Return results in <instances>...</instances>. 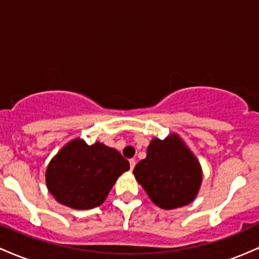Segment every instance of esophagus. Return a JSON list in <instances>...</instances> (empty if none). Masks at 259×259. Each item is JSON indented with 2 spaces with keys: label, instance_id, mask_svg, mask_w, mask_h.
Listing matches in <instances>:
<instances>
[{
  "label": "esophagus",
  "instance_id": "34e87169",
  "mask_svg": "<svg viewBox=\"0 0 259 259\" xmlns=\"http://www.w3.org/2000/svg\"><path fill=\"white\" fill-rule=\"evenodd\" d=\"M129 163H130V169H132V170H133V169L135 168L136 160H135V159H130V160H129Z\"/></svg>",
  "mask_w": 259,
  "mask_h": 259
}]
</instances>
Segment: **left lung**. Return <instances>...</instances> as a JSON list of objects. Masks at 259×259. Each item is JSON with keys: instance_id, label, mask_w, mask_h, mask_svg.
<instances>
[{"instance_id": "left-lung-1", "label": "left lung", "mask_w": 259, "mask_h": 259, "mask_svg": "<svg viewBox=\"0 0 259 259\" xmlns=\"http://www.w3.org/2000/svg\"><path fill=\"white\" fill-rule=\"evenodd\" d=\"M134 175L151 201L163 209L191 203L202 183L200 162L177 134L164 140L153 139L146 158L134 168Z\"/></svg>"}]
</instances>
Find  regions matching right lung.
Listing matches in <instances>:
<instances>
[{
    "label": "right lung",
    "instance_id": "1",
    "mask_svg": "<svg viewBox=\"0 0 259 259\" xmlns=\"http://www.w3.org/2000/svg\"><path fill=\"white\" fill-rule=\"evenodd\" d=\"M129 169V162L114 148L74 139L50 162L46 185L59 203L91 209L105 202L118 178Z\"/></svg>",
    "mask_w": 259,
    "mask_h": 259
}]
</instances>
